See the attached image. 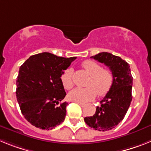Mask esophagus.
<instances>
[{
    "instance_id": "1",
    "label": "esophagus",
    "mask_w": 151,
    "mask_h": 151,
    "mask_svg": "<svg viewBox=\"0 0 151 151\" xmlns=\"http://www.w3.org/2000/svg\"><path fill=\"white\" fill-rule=\"evenodd\" d=\"M76 103H77V104H78L82 106V107H85V105H86L85 104H84V103H81V102H76Z\"/></svg>"
}]
</instances>
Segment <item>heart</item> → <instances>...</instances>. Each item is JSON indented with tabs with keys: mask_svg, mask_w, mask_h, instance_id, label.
Segmentation results:
<instances>
[{
	"mask_svg": "<svg viewBox=\"0 0 151 151\" xmlns=\"http://www.w3.org/2000/svg\"><path fill=\"white\" fill-rule=\"evenodd\" d=\"M82 66L90 78L85 88H75L68 94V98L76 102H87L94 99L96 94L100 97L110 91L113 83V74L110 69L102 68L99 63L92 60H85ZM61 80L63 87L67 90L73 87V72L67 69L63 73Z\"/></svg>",
	"mask_w": 151,
	"mask_h": 151,
	"instance_id": "1",
	"label": "heart"
}]
</instances>
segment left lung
Listing matches in <instances>:
<instances>
[{
    "label": "left lung",
    "mask_w": 151,
    "mask_h": 151,
    "mask_svg": "<svg viewBox=\"0 0 151 151\" xmlns=\"http://www.w3.org/2000/svg\"><path fill=\"white\" fill-rule=\"evenodd\" d=\"M91 58L110 68L113 74V83L110 91L101 101V106L96 108L95 113L85 117L84 120L95 130H111L123 119L132 99L133 78L130 66L119 57L107 52H101Z\"/></svg>",
    "instance_id": "1"
}]
</instances>
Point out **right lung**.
I'll return each instance as SVG.
<instances>
[{"label": "right lung", "mask_w": 151, "mask_h": 151, "mask_svg": "<svg viewBox=\"0 0 151 151\" xmlns=\"http://www.w3.org/2000/svg\"><path fill=\"white\" fill-rule=\"evenodd\" d=\"M76 57H57L44 52L31 56L19 67L17 101L22 114L36 128L50 130L60 125L67 102L61 76Z\"/></svg>", "instance_id": "add662e5"}]
</instances>
